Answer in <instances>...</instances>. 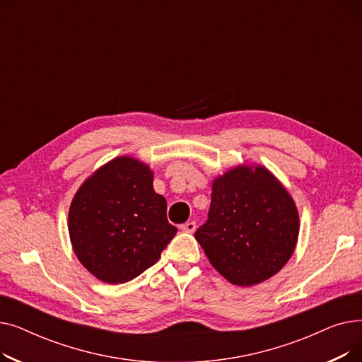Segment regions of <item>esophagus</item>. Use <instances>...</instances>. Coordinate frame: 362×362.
<instances>
[{
  "label": "esophagus",
  "mask_w": 362,
  "mask_h": 362,
  "mask_svg": "<svg viewBox=\"0 0 362 362\" xmlns=\"http://www.w3.org/2000/svg\"><path fill=\"white\" fill-rule=\"evenodd\" d=\"M180 230H183L186 233H194L197 230V223L195 221H187V223L180 226Z\"/></svg>",
  "instance_id": "34e87169"
}]
</instances>
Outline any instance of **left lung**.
<instances>
[{
  "mask_svg": "<svg viewBox=\"0 0 362 362\" xmlns=\"http://www.w3.org/2000/svg\"><path fill=\"white\" fill-rule=\"evenodd\" d=\"M208 220L195 239L213 267L236 286H254L291 259L299 235L298 208L269 168L240 164L213 180Z\"/></svg>",
  "mask_w": 362,
  "mask_h": 362,
  "instance_id": "1",
  "label": "left lung"
}]
</instances>
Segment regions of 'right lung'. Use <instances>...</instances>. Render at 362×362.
<instances>
[{"label":"right lung","instance_id":"right-lung-1","mask_svg":"<svg viewBox=\"0 0 362 362\" xmlns=\"http://www.w3.org/2000/svg\"><path fill=\"white\" fill-rule=\"evenodd\" d=\"M154 173L122 156L81 185L69 208V235L83 267L108 284L138 277L161 257L177 229L167 220L165 198L154 191Z\"/></svg>","mask_w":362,"mask_h":362}]
</instances>
